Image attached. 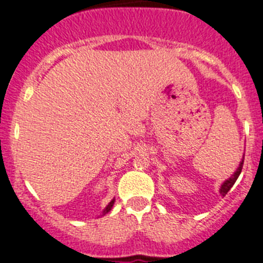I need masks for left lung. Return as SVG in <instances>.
I'll return each mask as SVG.
<instances>
[{"label": "left lung", "instance_id": "1", "mask_svg": "<svg viewBox=\"0 0 263 263\" xmlns=\"http://www.w3.org/2000/svg\"><path fill=\"white\" fill-rule=\"evenodd\" d=\"M242 164H243V158H242V162H241V163H240V167L237 168L236 173H234L233 175H232V178L228 179L227 182H224V184H222L221 188H220V194H221L222 196H225V195L228 194V191H229V190H231V188L233 187V184H234V183H236L237 178L240 176L241 171H242Z\"/></svg>", "mask_w": 263, "mask_h": 263}]
</instances>
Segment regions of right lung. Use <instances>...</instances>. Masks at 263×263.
<instances>
[{
  "label": "right lung",
  "instance_id": "add662e5",
  "mask_svg": "<svg viewBox=\"0 0 263 263\" xmlns=\"http://www.w3.org/2000/svg\"><path fill=\"white\" fill-rule=\"evenodd\" d=\"M115 200H116V199H113V200H111L110 203H109V205L106 206V208H105V211H104V215H105V213H108L109 211L111 210V206H113V204H115Z\"/></svg>",
  "mask_w": 263,
  "mask_h": 263
}]
</instances>
